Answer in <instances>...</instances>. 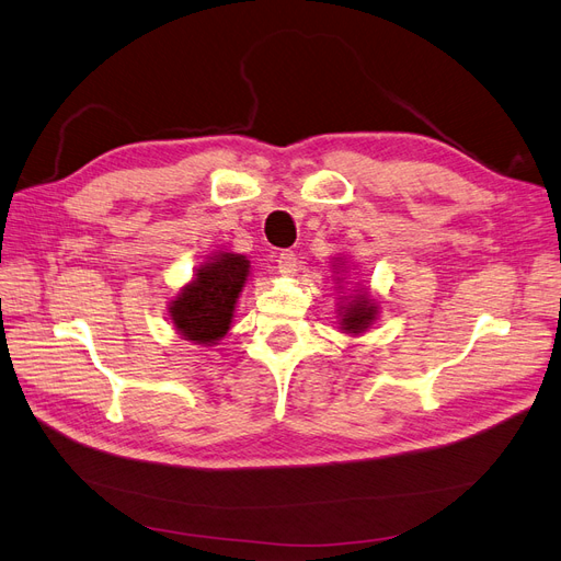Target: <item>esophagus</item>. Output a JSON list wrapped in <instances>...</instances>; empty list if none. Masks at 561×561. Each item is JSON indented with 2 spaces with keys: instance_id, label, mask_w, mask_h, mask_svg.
<instances>
[{
  "instance_id": "esophagus-1",
  "label": "esophagus",
  "mask_w": 561,
  "mask_h": 561,
  "mask_svg": "<svg viewBox=\"0 0 561 561\" xmlns=\"http://www.w3.org/2000/svg\"><path fill=\"white\" fill-rule=\"evenodd\" d=\"M278 271L283 276H293L297 271V254L293 250H283L278 254Z\"/></svg>"
}]
</instances>
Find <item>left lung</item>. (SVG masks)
<instances>
[{
    "mask_svg": "<svg viewBox=\"0 0 561 561\" xmlns=\"http://www.w3.org/2000/svg\"><path fill=\"white\" fill-rule=\"evenodd\" d=\"M351 257L339 252L332 257V278L336 283L339 304H336V325L348 336L365 334L379 320V299L360 280H351V271L355 268Z\"/></svg>",
    "mask_w": 561,
    "mask_h": 561,
    "instance_id": "left-lung-1",
    "label": "left lung"
}]
</instances>
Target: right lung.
Returning <instances> with one entry per match:
<instances>
[{"mask_svg": "<svg viewBox=\"0 0 561 561\" xmlns=\"http://www.w3.org/2000/svg\"><path fill=\"white\" fill-rule=\"evenodd\" d=\"M250 274L252 266L245 254L231 250L208 254L168 301V320L175 332L201 348L222 342L231 330Z\"/></svg>", "mask_w": 561, "mask_h": 561, "instance_id": "right-lung-1", "label": "right lung"}]
</instances>
